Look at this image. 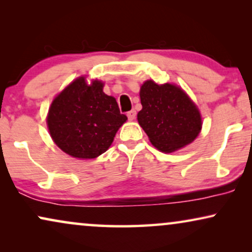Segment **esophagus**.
Segmentation results:
<instances>
[{
	"mask_svg": "<svg viewBox=\"0 0 252 252\" xmlns=\"http://www.w3.org/2000/svg\"><path fill=\"white\" fill-rule=\"evenodd\" d=\"M127 117H128L129 120H134L136 117V111L135 110H130L129 112H127Z\"/></svg>",
	"mask_w": 252,
	"mask_h": 252,
	"instance_id": "34e87169",
	"label": "esophagus"
}]
</instances>
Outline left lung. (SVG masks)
I'll use <instances>...</instances> for the list:
<instances>
[{
	"mask_svg": "<svg viewBox=\"0 0 252 252\" xmlns=\"http://www.w3.org/2000/svg\"><path fill=\"white\" fill-rule=\"evenodd\" d=\"M140 97L142 110L137 113V122L158 150L172 153L198 135L201 115L181 88L148 80L141 87Z\"/></svg>",
	"mask_w": 252,
	"mask_h": 252,
	"instance_id": "obj_1",
	"label": "left lung"
}]
</instances>
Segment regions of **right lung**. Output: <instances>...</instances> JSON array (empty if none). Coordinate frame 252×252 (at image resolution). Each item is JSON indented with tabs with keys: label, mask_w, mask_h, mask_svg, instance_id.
Here are the masks:
<instances>
[{
	"label": "right lung",
	"mask_w": 252,
	"mask_h": 252,
	"mask_svg": "<svg viewBox=\"0 0 252 252\" xmlns=\"http://www.w3.org/2000/svg\"><path fill=\"white\" fill-rule=\"evenodd\" d=\"M101 81L87 85L80 77L51 103L48 128L54 142L75 158H95L111 146L117 130L127 120L118 103L103 93Z\"/></svg>",
	"instance_id": "1"
}]
</instances>
